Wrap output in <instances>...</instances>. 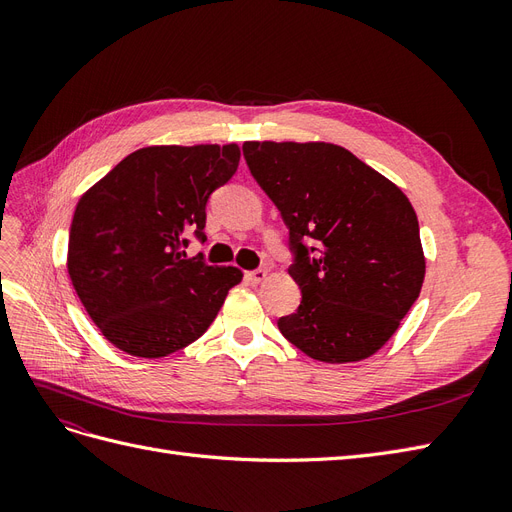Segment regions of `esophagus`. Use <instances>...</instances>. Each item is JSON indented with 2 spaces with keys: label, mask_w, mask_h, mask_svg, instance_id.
<instances>
[{
  "label": "esophagus",
  "mask_w": 512,
  "mask_h": 512,
  "mask_svg": "<svg viewBox=\"0 0 512 512\" xmlns=\"http://www.w3.org/2000/svg\"><path fill=\"white\" fill-rule=\"evenodd\" d=\"M269 277V273L265 269H258V271H250L247 273V280H250L252 284H262Z\"/></svg>",
  "instance_id": "obj_1"
}]
</instances>
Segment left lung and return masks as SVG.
<instances>
[{
	"label": "left lung",
	"instance_id": "left-lung-1",
	"mask_svg": "<svg viewBox=\"0 0 512 512\" xmlns=\"http://www.w3.org/2000/svg\"><path fill=\"white\" fill-rule=\"evenodd\" d=\"M243 156L297 254L288 275L303 299L277 327L314 361L369 359L395 335L425 280L408 196L333 143L247 141Z\"/></svg>",
	"mask_w": 512,
	"mask_h": 512
}]
</instances>
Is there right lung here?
Segmentation results:
<instances>
[{
  "label": "right lung",
  "mask_w": 512,
  "mask_h": 512,
  "mask_svg": "<svg viewBox=\"0 0 512 512\" xmlns=\"http://www.w3.org/2000/svg\"><path fill=\"white\" fill-rule=\"evenodd\" d=\"M241 147L151 145L79 198L68 273L100 333L130 356L162 359L203 335L243 280L237 267L188 258L205 241V207L239 166Z\"/></svg>",
  "instance_id": "add662e5"
}]
</instances>
